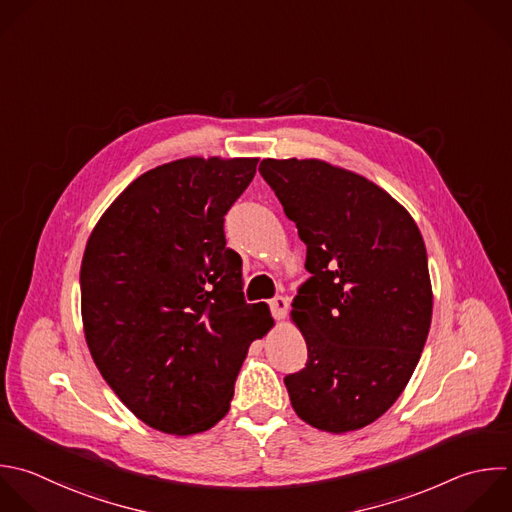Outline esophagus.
<instances>
[{"mask_svg":"<svg viewBox=\"0 0 512 512\" xmlns=\"http://www.w3.org/2000/svg\"><path fill=\"white\" fill-rule=\"evenodd\" d=\"M270 312H272V316L276 318V320H282L284 316H286V312H288V298H284V296H274L270 302Z\"/></svg>","mask_w":512,"mask_h":512,"instance_id":"34e87169","label":"esophagus"}]
</instances>
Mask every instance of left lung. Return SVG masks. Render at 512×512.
Listing matches in <instances>:
<instances>
[{
    "instance_id": "obj_1",
    "label": "left lung",
    "mask_w": 512,
    "mask_h": 512,
    "mask_svg": "<svg viewBox=\"0 0 512 512\" xmlns=\"http://www.w3.org/2000/svg\"><path fill=\"white\" fill-rule=\"evenodd\" d=\"M260 174L306 244L292 302L308 360L284 384L296 414L328 432L382 416L408 384L432 318L424 240L366 178L320 160H262Z\"/></svg>"
}]
</instances>
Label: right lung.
<instances>
[{
    "label": "right lung",
    "instance_id": "add662e5",
    "mask_svg": "<svg viewBox=\"0 0 512 512\" xmlns=\"http://www.w3.org/2000/svg\"><path fill=\"white\" fill-rule=\"evenodd\" d=\"M256 158H186L134 180L94 228L80 270L86 342L104 380L148 426L212 428L230 410L252 340L272 326L248 304L224 216Z\"/></svg>",
    "mask_w": 512,
    "mask_h": 512
}]
</instances>
